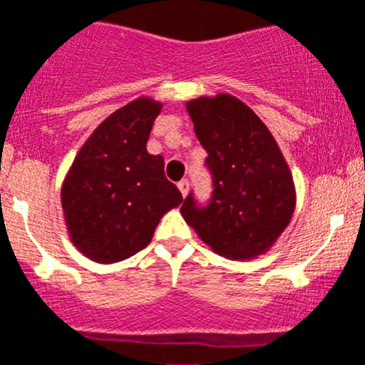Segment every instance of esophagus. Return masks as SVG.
<instances>
[{
	"instance_id": "obj_1",
	"label": "esophagus",
	"mask_w": 365,
	"mask_h": 365,
	"mask_svg": "<svg viewBox=\"0 0 365 365\" xmlns=\"http://www.w3.org/2000/svg\"><path fill=\"white\" fill-rule=\"evenodd\" d=\"M189 187H190L189 180H182V182L178 183V189H180V192H182V196H183V198H185V196H187V192H189Z\"/></svg>"
}]
</instances>
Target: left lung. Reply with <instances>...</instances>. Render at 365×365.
Wrapping results in <instances>:
<instances>
[{"label": "left lung", "instance_id": "obj_1", "mask_svg": "<svg viewBox=\"0 0 365 365\" xmlns=\"http://www.w3.org/2000/svg\"><path fill=\"white\" fill-rule=\"evenodd\" d=\"M194 131L209 156L212 196L200 205L189 192L187 223L227 259L263 254L288 227L295 207L292 173L261 118L227 93L187 102Z\"/></svg>", "mask_w": 365, "mask_h": 365}]
</instances>
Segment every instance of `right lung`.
Here are the masks:
<instances>
[{"mask_svg":"<svg viewBox=\"0 0 365 365\" xmlns=\"http://www.w3.org/2000/svg\"><path fill=\"white\" fill-rule=\"evenodd\" d=\"M162 104L140 97L111 113L77 153L61 190L71 241L95 263L128 259L153 240L182 192L165 178L148 138Z\"/></svg>","mask_w":365,"mask_h":365,"instance_id":"obj_1","label":"right lung"}]
</instances>
